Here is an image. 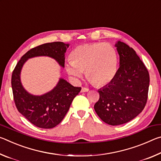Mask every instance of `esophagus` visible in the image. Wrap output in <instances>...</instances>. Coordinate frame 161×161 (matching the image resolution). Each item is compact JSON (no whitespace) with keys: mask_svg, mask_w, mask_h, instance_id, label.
I'll list each match as a JSON object with an SVG mask.
<instances>
[{"mask_svg":"<svg viewBox=\"0 0 161 161\" xmlns=\"http://www.w3.org/2000/svg\"><path fill=\"white\" fill-rule=\"evenodd\" d=\"M89 91V89L88 88H86V87H82L81 89V92H87Z\"/></svg>","mask_w":161,"mask_h":161,"instance_id":"34e87169","label":"esophagus"}]
</instances>
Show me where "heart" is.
<instances>
[{"label": "heart", "instance_id": "heart-1", "mask_svg": "<svg viewBox=\"0 0 161 161\" xmlns=\"http://www.w3.org/2000/svg\"><path fill=\"white\" fill-rule=\"evenodd\" d=\"M71 59L64 65L68 75L77 81L85 71L86 77L97 86L111 82L118 68L116 51L107 43L81 45L72 52Z\"/></svg>", "mask_w": 161, "mask_h": 161}]
</instances>
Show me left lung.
I'll return each mask as SVG.
<instances>
[{
    "instance_id": "left-lung-1",
    "label": "left lung",
    "mask_w": 161,
    "mask_h": 161,
    "mask_svg": "<svg viewBox=\"0 0 161 161\" xmlns=\"http://www.w3.org/2000/svg\"><path fill=\"white\" fill-rule=\"evenodd\" d=\"M119 68L111 82L98 90L99 99L94 110L103 122L111 126L126 124L143 110L148 99V70L133 48L126 43L115 44Z\"/></svg>"
}]
</instances>
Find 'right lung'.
Returning <instances> with one entry per match:
<instances>
[{
  "label": "right lung",
  "mask_w": 161,
  "mask_h": 161,
  "mask_svg": "<svg viewBox=\"0 0 161 161\" xmlns=\"http://www.w3.org/2000/svg\"><path fill=\"white\" fill-rule=\"evenodd\" d=\"M69 46L62 42H54L32 48L22 57L13 72L11 84L16 107L31 124L39 128L52 129L60 123L81 87L72 86L63 78H59L51 91L42 95H33L22 84V68L28 59L41 56L50 57L55 59L59 66L64 67V54Z\"/></svg>",
  "instance_id": "1"
}]
</instances>
